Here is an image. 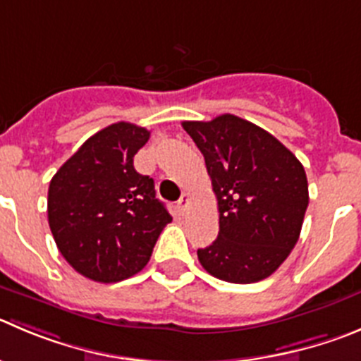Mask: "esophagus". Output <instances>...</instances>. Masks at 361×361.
I'll list each match as a JSON object with an SVG mask.
<instances>
[{
	"label": "esophagus",
	"instance_id": "obj_1",
	"mask_svg": "<svg viewBox=\"0 0 361 361\" xmlns=\"http://www.w3.org/2000/svg\"><path fill=\"white\" fill-rule=\"evenodd\" d=\"M188 200H190V196H188L187 192H185V194H181V197H180V200H178V210H180L181 214H183V212L187 210Z\"/></svg>",
	"mask_w": 361,
	"mask_h": 361
}]
</instances>
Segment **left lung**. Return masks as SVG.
Here are the masks:
<instances>
[{
  "label": "left lung",
  "mask_w": 361,
  "mask_h": 361,
  "mask_svg": "<svg viewBox=\"0 0 361 361\" xmlns=\"http://www.w3.org/2000/svg\"><path fill=\"white\" fill-rule=\"evenodd\" d=\"M181 126L203 153L219 207V235L197 249L201 265L222 281L269 278L301 233L305 167L269 131L231 114Z\"/></svg>",
  "instance_id": "8db88e82"
}]
</instances>
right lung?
Listing matches in <instances>:
<instances>
[{
    "mask_svg": "<svg viewBox=\"0 0 361 361\" xmlns=\"http://www.w3.org/2000/svg\"><path fill=\"white\" fill-rule=\"evenodd\" d=\"M147 140L146 128L110 124L87 139L49 183L48 221L56 247L94 281H123L142 271L173 221L157 200L153 178L133 167Z\"/></svg>",
    "mask_w": 361,
    "mask_h": 361,
    "instance_id": "right-lung-1",
    "label": "right lung"
}]
</instances>
